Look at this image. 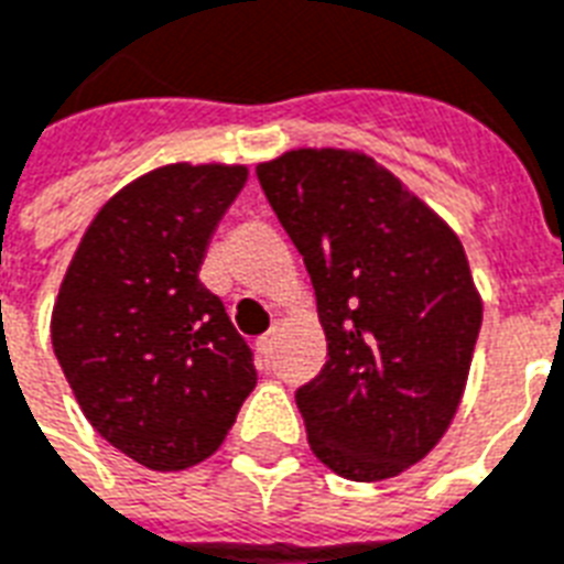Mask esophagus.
<instances>
[{
    "label": "esophagus",
    "instance_id": "1",
    "mask_svg": "<svg viewBox=\"0 0 564 564\" xmlns=\"http://www.w3.org/2000/svg\"><path fill=\"white\" fill-rule=\"evenodd\" d=\"M257 351H260V358L263 360H272L274 355V330L263 334V337L257 339Z\"/></svg>",
    "mask_w": 564,
    "mask_h": 564
}]
</instances>
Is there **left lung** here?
Segmentation results:
<instances>
[{"mask_svg": "<svg viewBox=\"0 0 564 564\" xmlns=\"http://www.w3.org/2000/svg\"><path fill=\"white\" fill-rule=\"evenodd\" d=\"M257 180L328 339V364L295 390L313 455L351 482L399 476L453 423L482 328L462 242L367 153L290 150Z\"/></svg>", "mask_w": 564, "mask_h": 564, "instance_id": "8db88e82", "label": "left lung"}]
</instances>
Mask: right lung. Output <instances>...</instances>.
<instances>
[{
  "instance_id": "1",
  "label": "right lung",
  "mask_w": 564,
  "mask_h": 564,
  "mask_svg": "<svg viewBox=\"0 0 564 564\" xmlns=\"http://www.w3.org/2000/svg\"><path fill=\"white\" fill-rule=\"evenodd\" d=\"M248 180L165 165L120 188L82 236L53 307V349L88 423L150 470L221 446L257 384L253 351L200 263Z\"/></svg>"
}]
</instances>
